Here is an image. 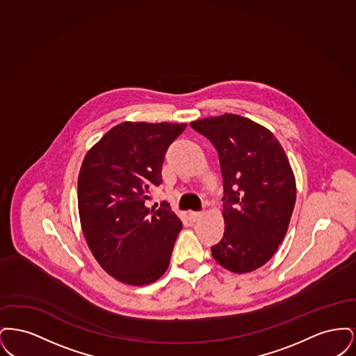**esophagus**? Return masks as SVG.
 <instances>
[{"label":"esophagus","instance_id":"obj_1","mask_svg":"<svg viewBox=\"0 0 356 356\" xmlns=\"http://www.w3.org/2000/svg\"><path fill=\"white\" fill-rule=\"evenodd\" d=\"M203 218V213L202 212H189L188 213V219L191 222H196L199 219Z\"/></svg>","mask_w":356,"mask_h":356}]
</instances>
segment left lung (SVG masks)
Masks as SVG:
<instances>
[{
    "instance_id": "1",
    "label": "left lung",
    "mask_w": 356,
    "mask_h": 356,
    "mask_svg": "<svg viewBox=\"0 0 356 356\" xmlns=\"http://www.w3.org/2000/svg\"><path fill=\"white\" fill-rule=\"evenodd\" d=\"M219 153L224 236L211 248L234 273L264 266L287 234L296 202V180L287 154L266 127L224 113L191 122Z\"/></svg>"
}]
</instances>
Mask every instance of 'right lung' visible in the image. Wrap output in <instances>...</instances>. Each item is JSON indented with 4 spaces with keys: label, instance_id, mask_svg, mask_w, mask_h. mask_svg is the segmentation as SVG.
<instances>
[{
    "label": "right lung",
    "instance_id": "right-lung-1",
    "mask_svg": "<svg viewBox=\"0 0 356 356\" xmlns=\"http://www.w3.org/2000/svg\"><path fill=\"white\" fill-rule=\"evenodd\" d=\"M186 127L124 121L85 154L77 183L83 234L102 270L121 283L151 284L170 266L183 224L170 204L156 209L145 200L163 181L165 152Z\"/></svg>",
    "mask_w": 356,
    "mask_h": 356
}]
</instances>
